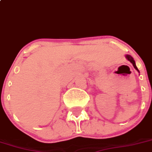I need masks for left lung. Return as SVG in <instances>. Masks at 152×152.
<instances>
[{"label":"left lung","instance_id":"left-lung-1","mask_svg":"<svg viewBox=\"0 0 152 152\" xmlns=\"http://www.w3.org/2000/svg\"><path fill=\"white\" fill-rule=\"evenodd\" d=\"M126 58H127V59L129 60V61H130V62L132 63V64H133L134 67V68L136 69V70H137L138 72H139V70H138V69H137V66H136V64H135V61H134V58H132V57L130 55H126Z\"/></svg>","mask_w":152,"mask_h":152}]
</instances>
